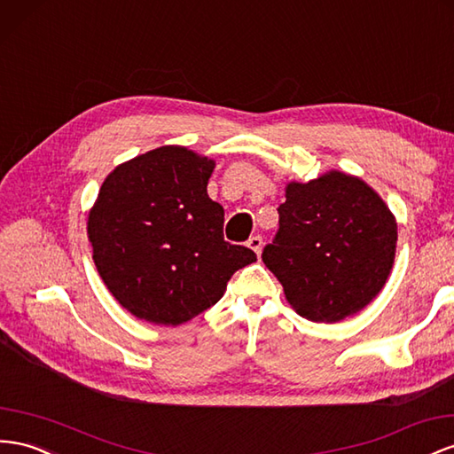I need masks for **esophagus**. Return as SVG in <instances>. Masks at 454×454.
Wrapping results in <instances>:
<instances>
[{
	"label": "esophagus",
	"mask_w": 454,
	"mask_h": 454,
	"mask_svg": "<svg viewBox=\"0 0 454 454\" xmlns=\"http://www.w3.org/2000/svg\"><path fill=\"white\" fill-rule=\"evenodd\" d=\"M248 247L260 255L262 254V248H263V239L260 237V235H255V237H250V240H248Z\"/></svg>",
	"instance_id": "34e87169"
}]
</instances>
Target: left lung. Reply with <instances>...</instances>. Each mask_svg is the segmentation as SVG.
<instances>
[{
	"instance_id": "8db88e82",
	"label": "left lung",
	"mask_w": 454,
	"mask_h": 454,
	"mask_svg": "<svg viewBox=\"0 0 454 454\" xmlns=\"http://www.w3.org/2000/svg\"><path fill=\"white\" fill-rule=\"evenodd\" d=\"M277 210L278 231L262 260L298 315L338 323L378 296L395 260L397 223L372 187L333 169L288 183Z\"/></svg>"
}]
</instances>
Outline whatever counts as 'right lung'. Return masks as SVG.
<instances>
[{
    "label": "right lung",
    "mask_w": 454,
    "mask_h": 454,
    "mask_svg": "<svg viewBox=\"0 0 454 454\" xmlns=\"http://www.w3.org/2000/svg\"><path fill=\"white\" fill-rule=\"evenodd\" d=\"M214 168L210 158L166 145L103 181L88 219L93 262L121 308L143 321H191L255 262L250 248L223 239V206L206 191Z\"/></svg>",
    "instance_id": "obj_1"
}]
</instances>
